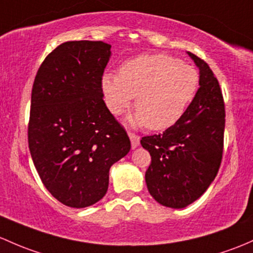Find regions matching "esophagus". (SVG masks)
<instances>
[{"mask_svg": "<svg viewBox=\"0 0 253 253\" xmlns=\"http://www.w3.org/2000/svg\"><path fill=\"white\" fill-rule=\"evenodd\" d=\"M128 135H129V139H131L132 148H137L138 145H139V142H140L139 135H137L135 133H132V132H129Z\"/></svg>", "mask_w": 253, "mask_h": 253, "instance_id": "1", "label": "esophagus"}]
</instances>
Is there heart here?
Listing matches in <instances>:
<instances>
[{
    "label": "heart",
    "mask_w": 253,
    "mask_h": 253,
    "mask_svg": "<svg viewBox=\"0 0 253 253\" xmlns=\"http://www.w3.org/2000/svg\"><path fill=\"white\" fill-rule=\"evenodd\" d=\"M198 70L167 54H145L125 62L120 75L104 74L102 89L109 110L115 115L131 105L137 113L133 126L162 131L173 126L185 113L199 88Z\"/></svg>",
    "instance_id": "heart-1"
}]
</instances>
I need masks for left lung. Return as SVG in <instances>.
Masks as SVG:
<instances>
[{
    "label": "left lung",
    "mask_w": 253,
    "mask_h": 253,
    "mask_svg": "<svg viewBox=\"0 0 253 253\" xmlns=\"http://www.w3.org/2000/svg\"><path fill=\"white\" fill-rule=\"evenodd\" d=\"M188 54L200 70L195 98L173 126L140 140L151 156L145 172L149 193L162 206L172 209L198 200L213 182L224 142L225 106L219 82L209 64Z\"/></svg>",
    "instance_id": "1"
}]
</instances>
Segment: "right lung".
Segmentation results:
<instances>
[{"instance_id":"obj_1","label":"right lung","mask_w":253,"mask_h":253,"mask_svg":"<svg viewBox=\"0 0 253 253\" xmlns=\"http://www.w3.org/2000/svg\"><path fill=\"white\" fill-rule=\"evenodd\" d=\"M111 46L102 41L59 44L39 68L31 92L28 142L47 190L82 209L106 194L109 169L131 142L103 100Z\"/></svg>"}]
</instances>
